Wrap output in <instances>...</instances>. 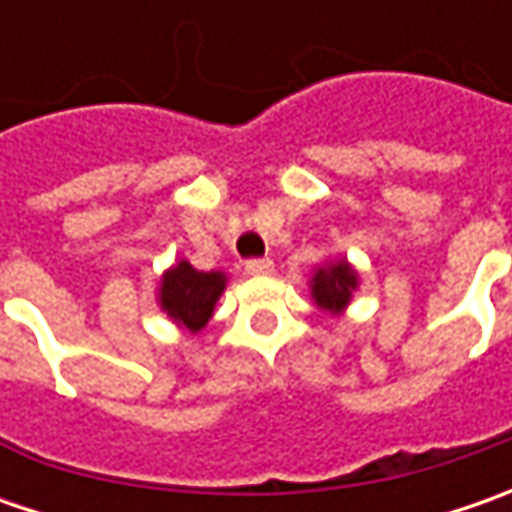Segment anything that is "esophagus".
I'll return each instance as SVG.
<instances>
[{
	"instance_id": "obj_1",
	"label": "esophagus",
	"mask_w": 512,
	"mask_h": 512,
	"mask_svg": "<svg viewBox=\"0 0 512 512\" xmlns=\"http://www.w3.org/2000/svg\"><path fill=\"white\" fill-rule=\"evenodd\" d=\"M270 270H273L270 259H250V262H245L247 276H267Z\"/></svg>"
}]
</instances>
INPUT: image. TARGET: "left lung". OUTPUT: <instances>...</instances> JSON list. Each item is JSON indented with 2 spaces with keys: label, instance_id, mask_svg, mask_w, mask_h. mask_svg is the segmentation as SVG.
Returning a JSON list of instances; mask_svg holds the SVG:
<instances>
[{
  "label": "left lung",
  "instance_id": "8db88e82",
  "mask_svg": "<svg viewBox=\"0 0 512 512\" xmlns=\"http://www.w3.org/2000/svg\"><path fill=\"white\" fill-rule=\"evenodd\" d=\"M356 287H359V273L350 267L347 259H339V262L316 267V273L310 279V296L322 310L342 313L344 307L350 305V296Z\"/></svg>",
  "mask_w": 512,
  "mask_h": 512
}]
</instances>
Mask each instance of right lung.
Wrapping results in <instances>:
<instances>
[{
    "label": "right lung",
    "instance_id": "add662e5",
    "mask_svg": "<svg viewBox=\"0 0 512 512\" xmlns=\"http://www.w3.org/2000/svg\"><path fill=\"white\" fill-rule=\"evenodd\" d=\"M225 285V273H219V270L202 273L182 259L179 265H173L162 276L159 305L176 325L185 327L190 333H199L207 325V319L213 316V307L219 302Z\"/></svg>",
    "mask_w": 512,
    "mask_h": 512
}]
</instances>
